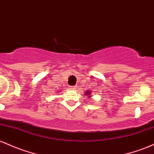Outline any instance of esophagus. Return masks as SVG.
Masks as SVG:
<instances>
[{
	"instance_id": "34e87169",
	"label": "esophagus",
	"mask_w": 154,
	"mask_h": 154,
	"mask_svg": "<svg viewBox=\"0 0 154 154\" xmlns=\"http://www.w3.org/2000/svg\"><path fill=\"white\" fill-rule=\"evenodd\" d=\"M76 87H77L76 86H70V89H71V90H75V89H76Z\"/></svg>"
}]
</instances>
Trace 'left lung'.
Masks as SVG:
<instances>
[{
	"label": "left lung",
	"instance_id": "8db88e82",
	"mask_svg": "<svg viewBox=\"0 0 154 154\" xmlns=\"http://www.w3.org/2000/svg\"><path fill=\"white\" fill-rule=\"evenodd\" d=\"M91 94V91L90 90H87L86 91V93H85V95L88 98H89L90 97V94Z\"/></svg>",
	"mask_w": 154,
	"mask_h": 154
}]
</instances>
